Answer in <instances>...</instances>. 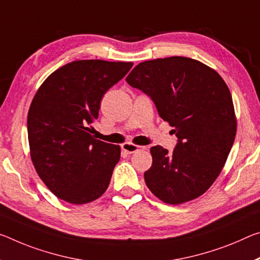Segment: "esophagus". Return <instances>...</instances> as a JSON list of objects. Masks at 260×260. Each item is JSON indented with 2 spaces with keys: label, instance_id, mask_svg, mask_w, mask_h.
Returning a JSON list of instances; mask_svg holds the SVG:
<instances>
[{
  "label": "esophagus",
  "instance_id": "obj_1",
  "mask_svg": "<svg viewBox=\"0 0 260 260\" xmlns=\"http://www.w3.org/2000/svg\"><path fill=\"white\" fill-rule=\"evenodd\" d=\"M147 149L146 147H142V146H137L134 145V143H123L122 145V150L128 152V154H133V152L138 151V150H145Z\"/></svg>",
  "mask_w": 260,
  "mask_h": 260
}]
</instances>
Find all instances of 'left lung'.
I'll return each mask as SVG.
<instances>
[{
	"mask_svg": "<svg viewBox=\"0 0 260 260\" xmlns=\"http://www.w3.org/2000/svg\"><path fill=\"white\" fill-rule=\"evenodd\" d=\"M126 81L151 97L178 138L172 152L150 148L148 188L170 205L203 196L221 174L236 137V114L223 78L200 61L170 56L143 61Z\"/></svg>",
	"mask_w": 260,
	"mask_h": 260,
	"instance_id": "1",
	"label": "left lung"
}]
</instances>
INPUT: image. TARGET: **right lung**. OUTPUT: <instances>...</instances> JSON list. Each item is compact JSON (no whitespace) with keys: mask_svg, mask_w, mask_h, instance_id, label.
Here are the masks:
<instances>
[{"mask_svg":"<svg viewBox=\"0 0 260 260\" xmlns=\"http://www.w3.org/2000/svg\"><path fill=\"white\" fill-rule=\"evenodd\" d=\"M133 62L73 61L53 72L37 90L27 113L30 155L37 174L61 200L91 203L109 187L120 146L94 139L104 93Z\"/></svg>","mask_w":260,"mask_h":260,"instance_id":"add662e5","label":"right lung"}]
</instances>
